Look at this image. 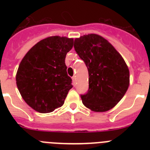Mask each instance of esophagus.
Listing matches in <instances>:
<instances>
[{
	"mask_svg": "<svg viewBox=\"0 0 150 150\" xmlns=\"http://www.w3.org/2000/svg\"><path fill=\"white\" fill-rule=\"evenodd\" d=\"M72 79H73V83H74V84H75V83H76V76H73Z\"/></svg>",
	"mask_w": 150,
	"mask_h": 150,
	"instance_id": "obj_1",
	"label": "esophagus"
}]
</instances>
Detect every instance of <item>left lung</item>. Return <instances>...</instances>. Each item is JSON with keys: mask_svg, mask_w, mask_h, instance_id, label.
Here are the masks:
<instances>
[{"mask_svg": "<svg viewBox=\"0 0 150 150\" xmlns=\"http://www.w3.org/2000/svg\"><path fill=\"white\" fill-rule=\"evenodd\" d=\"M74 50L88 71V89L81 95L83 104L95 112L112 109L129 86V70L124 59L106 39L98 34L74 40Z\"/></svg>", "mask_w": 150, "mask_h": 150, "instance_id": "obj_1", "label": "left lung"}]
</instances>
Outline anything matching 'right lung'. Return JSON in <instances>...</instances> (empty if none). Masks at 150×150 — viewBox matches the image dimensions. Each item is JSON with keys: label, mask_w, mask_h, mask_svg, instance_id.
I'll return each instance as SVG.
<instances>
[{"label": "right lung", "mask_w": 150, "mask_h": 150, "mask_svg": "<svg viewBox=\"0 0 150 150\" xmlns=\"http://www.w3.org/2000/svg\"><path fill=\"white\" fill-rule=\"evenodd\" d=\"M74 40L53 36L43 39L27 52L18 66L16 85L24 100L41 113L52 112L64 103L72 79L65 57Z\"/></svg>", "instance_id": "obj_1"}]
</instances>
